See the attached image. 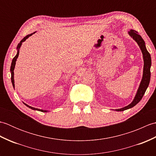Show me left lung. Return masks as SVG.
Wrapping results in <instances>:
<instances>
[{
  "instance_id": "obj_1",
  "label": "left lung",
  "mask_w": 156,
  "mask_h": 156,
  "mask_svg": "<svg viewBox=\"0 0 156 156\" xmlns=\"http://www.w3.org/2000/svg\"><path fill=\"white\" fill-rule=\"evenodd\" d=\"M129 35L133 38L134 40L137 42L139 47L141 49L142 54H143V59H144V71H143V76H142L141 81L140 82V84L139 86V88L137 89V93L135 94L134 99L130 104L129 105L126 106L125 107H122L121 108L115 109L116 111H123L127 109L131 108L133 107L134 106L136 105L139 102H140L142 97H144L145 91H146L147 88L150 84V77H151V72L150 68L151 66V55L147 50L146 47H145V41L141 37V35L138 34V33L131 29L130 31H129Z\"/></svg>"
}]
</instances>
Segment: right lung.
Here are the masks:
<instances>
[{
    "label": "right lung",
    "mask_w": 156,
    "mask_h": 156,
    "mask_svg": "<svg viewBox=\"0 0 156 156\" xmlns=\"http://www.w3.org/2000/svg\"><path fill=\"white\" fill-rule=\"evenodd\" d=\"M36 32V31H35ZM35 32L33 33V34H29L27 35V36H25V37L23 38L22 40L20 41V43H19V44L17 45V47H16V49H17V53H16V55L14 57V58L12 59V63H11V82H12V87L13 88H15V80H14V69H15V64H16V59H17L18 58V56H19V49H20V48H21V46L22 45V43L24 42L26 39H27V38H29L30 36H31L33 34H34ZM23 104L25 105L26 106H27V107L31 108L32 110H34V111H41V112H48V111L47 110H42V109H39V108H34V107H31V106H29L28 105L25 104V102H23Z\"/></svg>",
    "instance_id": "1"
}]
</instances>
